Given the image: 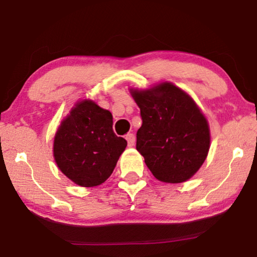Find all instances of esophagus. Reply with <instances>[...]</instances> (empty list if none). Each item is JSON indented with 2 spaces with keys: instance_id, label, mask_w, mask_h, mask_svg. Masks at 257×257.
<instances>
[{
  "instance_id": "34e87169",
  "label": "esophagus",
  "mask_w": 257,
  "mask_h": 257,
  "mask_svg": "<svg viewBox=\"0 0 257 257\" xmlns=\"http://www.w3.org/2000/svg\"><path fill=\"white\" fill-rule=\"evenodd\" d=\"M125 140L128 142V147H134V144H135V135L134 134H127L125 135Z\"/></svg>"
}]
</instances>
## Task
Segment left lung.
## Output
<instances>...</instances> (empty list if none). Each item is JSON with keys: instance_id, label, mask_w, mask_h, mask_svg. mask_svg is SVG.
<instances>
[{"instance_id": "obj_1", "label": "left lung", "mask_w": 257, "mask_h": 257, "mask_svg": "<svg viewBox=\"0 0 257 257\" xmlns=\"http://www.w3.org/2000/svg\"><path fill=\"white\" fill-rule=\"evenodd\" d=\"M132 93L142 117L136 149L151 173L168 183L193 177L210 148L208 122L193 99L171 83Z\"/></svg>"}]
</instances>
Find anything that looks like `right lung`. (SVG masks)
<instances>
[{
    "instance_id": "1",
    "label": "right lung",
    "mask_w": 257,
    "mask_h": 257,
    "mask_svg": "<svg viewBox=\"0 0 257 257\" xmlns=\"http://www.w3.org/2000/svg\"><path fill=\"white\" fill-rule=\"evenodd\" d=\"M127 141L113 132V116L93 101L78 102L54 139V158L62 173L82 187L105 182Z\"/></svg>"
}]
</instances>
